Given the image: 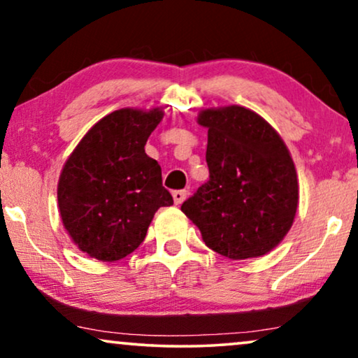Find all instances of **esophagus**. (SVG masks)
Returning a JSON list of instances; mask_svg holds the SVG:
<instances>
[{"instance_id": "1", "label": "esophagus", "mask_w": 358, "mask_h": 358, "mask_svg": "<svg viewBox=\"0 0 358 358\" xmlns=\"http://www.w3.org/2000/svg\"><path fill=\"white\" fill-rule=\"evenodd\" d=\"M187 197V190H174L173 192V199H174V203L176 205H180Z\"/></svg>"}]
</instances>
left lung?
<instances>
[{"label": "left lung", "instance_id": "left-lung-1", "mask_svg": "<svg viewBox=\"0 0 358 358\" xmlns=\"http://www.w3.org/2000/svg\"><path fill=\"white\" fill-rule=\"evenodd\" d=\"M210 179L180 210L210 249L261 257L290 231L298 208L295 164L277 130L243 106L200 110Z\"/></svg>", "mask_w": 358, "mask_h": 358}]
</instances>
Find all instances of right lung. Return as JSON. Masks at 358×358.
<instances>
[{
  "mask_svg": "<svg viewBox=\"0 0 358 358\" xmlns=\"http://www.w3.org/2000/svg\"><path fill=\"white\" fill-rule=\"evenodd\" d=\"M164 112L119 109L87 130L63 164L58 210L78 249L102 262L120 261L143 243L159 207L173 205L161 166L145 145Z\"/></svg>",
  "mask_w": 358,
  "mask_h": 358,
  "instance_id": "obj_1",
  "label": "right lung"
}]
</instances>
